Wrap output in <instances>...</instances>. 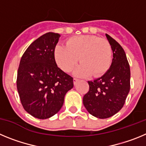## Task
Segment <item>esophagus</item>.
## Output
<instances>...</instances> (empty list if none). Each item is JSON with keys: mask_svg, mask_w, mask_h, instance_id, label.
I'll use <instances>...</instances> for the list:
<instances>
[{"mask_svg": "<svg viewBox=\"0 0 146 146\" xmlns=\"http://www.w3.org/2000/svg\"><path fill=\"white\" fill-rule=\"evenodd\" d=\"M78 80H79L77 79V78H74V80H73V82H74V86H75V85L77 84V82H78Z\"/></svg>", "mask_w": 146, "mask_h": 146, "instance_id": "obj_1", "label": "esophagus"}]
</instances>
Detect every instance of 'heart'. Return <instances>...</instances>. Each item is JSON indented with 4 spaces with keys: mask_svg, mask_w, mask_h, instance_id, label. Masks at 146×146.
Listing matches in <instances>:
<instances>
[{
    "mask_svg": "<svg viewBox=\"0 0 146 146\" xmlns=\"http://www.w3.org/2000/svg\"><path fill=\"white\" fill-rule=\"evenodd\" d=\"M54 55L58 65L65 72H74L78 77L91 74L95 77L106 73L111 65L112 49L108 40L91 35H80L69 38L66 46L56 45Z\"/></svg>",
    "mask_w": 146,
    "mask_h": 146,
    "instance_id": "heart-1",
    "label": "heart"
}]
</instances>
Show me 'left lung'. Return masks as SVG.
Returning a JSON list of instances; mask_svg holds the SVG:
<instances>
[{"label": "left lung", "mask_w": 146, "mask_h": 146, "mask_svg": "<svg viewBox=\"0 0 146 146\" xmlns=\"http://www.w3.org/2000/svg\"><path fill=\"white\" fill-rule=\"evenodd\" d=\"M106 37L113 51L111 66L101 77L88 82L89 91L82 99L88 112L101 119L123 108L130 89V68L124 50L109 35Z\"/></svg>", "instance_id": "obj_1"}]
</instances>
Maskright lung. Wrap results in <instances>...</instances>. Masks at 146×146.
Wrapping results in <instances>:
<instances>
[{"label": "right lung", "mask_w": 146, "mask_h": 146, "mask_svg": "<svg viewBox=\"0 0 146 146\" xmlns=\"http://www.w3.org/2000/svg\"><path fill=\"white\" fill-rule=\"evenodd\" d=\"M59 33L42 35L30 45L20 60L17 88L27 113L38 119L53 116L61 109L73 78L56 64L54 55Z\"/></svg>", "instance_id": "right-lung-1"}]
</instances>
